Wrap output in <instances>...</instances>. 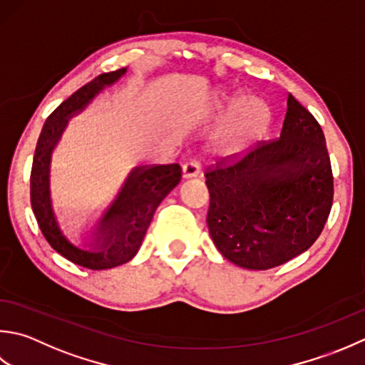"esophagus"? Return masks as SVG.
Listing matches in <instances>:
<instances>
[{
	"label": "esophagus",
	"mask_w": 365,
	"mask_h": 365,
	"mask_svg": "<svg viewBox=\"0 0 365 365\" xmlns=\"http://www.w3.org/2000/svg\"><path fill=\"white\" fill-rule=\"evenodd\" d=\"M200 173V165L197 160H189L182 165V178L189 180V178H195Z\"/></svg>",
	"instance_id": "esophagus-1"
}]
</instances>
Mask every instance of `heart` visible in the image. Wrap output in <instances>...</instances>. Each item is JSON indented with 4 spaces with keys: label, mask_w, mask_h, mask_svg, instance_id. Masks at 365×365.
I'll list each match as a JSON object with an SVG mask.
<instances>
[{
    "label": "heart",
    "mask_w": 365,
    "mask_h": 365,
    "mask_svg": "<svg viewBox=\"0 0 365 365\" xmlns=\"http://www.w3.org/2000/svg\"><path fill=\"white\" fill-rule=\"evenodd\" d=\"M269 123V107L257 94H242L235 102L228 121L215 133L210 151L220 158H233L262 135Z\"/></svg>",
    "instance_id": "heart-1"
}]
</instances>
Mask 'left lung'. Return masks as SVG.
I'll return each instance as SVG.
<instances>
[{
    "label": "left lung",
    "mask_w": 365,
    "mask_h": 365,
    "mask_svg": "<svg viewBox=\"0 0 365 365\" xmlns=\"http://www.w3.org/2000/svg\"><path fill=\"white\" fill-rule=\"evenodd\" d=\"M205 176L210 235L222 255L245 269H271L306 252L331 212L324 133L293 94L279 138L258 141L244 159Z\"/></svg>",
    "instance_id": "8db88e82"
}]
</instances>
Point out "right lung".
Listing matches in <instances>:
<instances>
[{"instance_id": "right-lung-1", "label": "right lung", "mask_w": 365, "mask_h": 365, "mask_svg": "<svg viewBox=\"0 0 365 365\" xmlns=\"http://www.w3.org/2000/svg\"><path fill=\"white\" fill-rule=\"evenodd\" d=\"M125 72L128 68L101 73L66 99L43 124L33 159L31 206L42 235L58 254L94 271L124 264L137 255L155 210L181 181L178 163L135 167L94 225L88 249L71 242L59 228L50 195L51 154L71 118L81 113L96 96L115 85Z\"/></svg>"}]
</instances>
